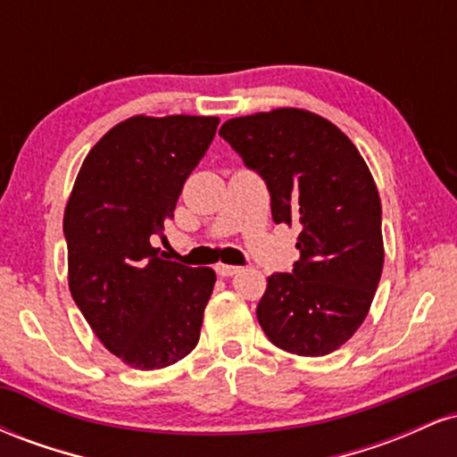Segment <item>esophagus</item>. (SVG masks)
<instances>
[{"mask_svg": "<svg viewBox=\"0 0 457 457\" xmlns=\"http://www.w3.org/2000/svg\"><path fill=\"white\" fill-rule=\"evenodd\" d=\"M217 272L221 277H234L236 272H240V266H232V264H217Z\"/></svg>", "mask_w": 457, "mask_h": 457, "instance_id": "esophagus-1", "label": "esophagus"}]
</instances>
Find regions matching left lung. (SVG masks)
I'll use <instances>...</instances> for the list:
<instances>
[{"label": "left lung", "mask_w": 457, "mask_h": 457, "mask_svg": "<svg viewBox=\"0 0 457 457\" xmlns=\"http://www.w3.org/2000/svg\"><path fill=\"white\" fill-rule=\"evenodd\" d=\"M219 135L266 180L272 221L301 228V260L269 277L260 327L286 353L330 354L363 324L385 264L370 167L342 130L307 109L232 118Z\"/></svg>", "instance_id": "8db88e82"}]
</instances>
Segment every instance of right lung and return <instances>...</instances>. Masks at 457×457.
Masks as SVG:
<instances>
[{
	"mask_svg": "<svg viewBox=\"0 0 457 457\" xmlns=\"http://www.w3.org/2000/svg\"><path fill=\"white\" fill-rule=\"evenodd\" d=\"M214 115H133L87 152L66 202L68 287L94 335L135 370L174 365L199 342L212 269L167 262L150 238L174 219Z\"/></svg>",
	"mask_w": 457,
	"mask_h": 457,
	"instance_id": "obj_1",
	"label": "right lung"
}]
</instances>
